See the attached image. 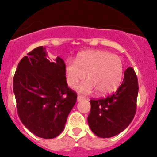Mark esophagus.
I'll list each match as a JSON object with an SVG mask.
<instances>
[{"mask_svg": "<svg viewBox=\"0 0 157 157\" xmlns=\"http://www.w3.org/2000/svg\"><path fill=\"white\" fill-rule=\"evenodd\" d=\"M84 99H85V98H84V97H82V96H81V95H78V97H77L78 101H82V100H84Z\"/></svg>", "mask_w": 157, "mask_h": 157, "instance_id": "esophagus-1", "label": "esophagus"}]
</instances>
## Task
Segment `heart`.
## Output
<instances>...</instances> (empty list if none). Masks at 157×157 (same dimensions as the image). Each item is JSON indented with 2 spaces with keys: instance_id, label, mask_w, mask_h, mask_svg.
Here are the masks:
<instances>
[{
  "instance_id": "1",
  "label": "heart",
  "mask_w": 157,
  "mask_h": 157,
  "mask_svg": "<svg viewBox=\"0 0 157 157\" xmlns=\"http://www.w3.org/2000/svg\"><path fill=\"white\" fill-rule=\"evenodd\" d=\"M67 85L74 89L84 78L87 82L77 88L82 94L94 90L99 96L116 91L123 78V63L120 56L104 50H86L80 52L75 62L65 65Z\"/></svg>"
}]
</instances>
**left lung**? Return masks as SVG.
<instances>
[{"instance_id": "8db88e82", "label": "left lung", "mask_w": 157, "mask_h": 157, "mask_svg": "<svg viewBox=\"0 0 157 157\" xmlns=\"http://www.w3.org/2000/svg\"><path fill=\"white\" fill-rule=\"evenodd\" d=\"M138 93V78L134 69L128 67L115 94L103 99L90 100L91 110L87 120L93 133L107 138L125 130L135 115Z\"/></svg>"}]
</instances>
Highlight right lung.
Wrapping results in <instances>:
<instances>
[{
  "label": "right lung",
  "mask_w": 157,
  "mask_h": 157,
  "mask_svg": "<svg viewBox=\"0 0 157 157\" xmlns=\"http://www.w3.org/2000/svg\"><path fill=\"white\" fill-rule=\"evenodd\" d=\"M17 112L23 125L39 138L61 134L77 94L67 86L65 63L48 59L45 48L37 47L20 60L13 79Z\"/></svg>",
  "instance_id": "1"
}]
</instances>
